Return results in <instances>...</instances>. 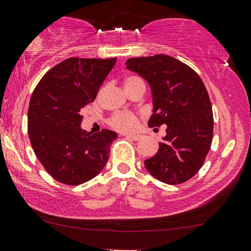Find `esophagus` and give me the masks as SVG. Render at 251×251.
Returning a JSON list of instances; mask_svg holds the SVG:
<instances>
[{
  "label": "esophagus",
  "instance_id": "esophagus-1",
  "mask_svg": "<svg viewBox=\"0 0 251 251\" xmlns=\"http://www.w3.org/2000/svg\"><path fill=\"white\" fill-rule=\"evenodd\" d=\"M127 137L132 138L134 141H140L142 138V135H138V134H128V135H126Z\"/></svg>",
  "mask_w": 251,
  "mask_h": 251
}]
</instances>
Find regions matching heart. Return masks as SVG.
Here are the masks:
<instances>
[{
    "label": "heart",
    "instance_id": "1",
    "mask_svg": "<svg viewBox=\"0 0 251 251\" xmlns=\"http://www.w3.org/2000/svg\"><path fill=\"white\" fill-rule=\"evenodd\" d=\"M124 87L126 91H129L135 88L145 89V84L141 77L129 75L125 77ZM109 125L114 129L121 130V132H129L137 126V117L132 113H117L110 117Z\"/></svg>",
    "mask_w": 251,
    "mask_h": 251
}]
</instances>
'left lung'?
Instances as JSON below:
<instances>
[{
	"label": "left lung",
	"mask_w": 251,
	"mask_h": 251,
	"mask_svg": "<svg viewBox=\"0 0 251 251\" xmlns=\"http://www.w3.org/2000/svg\"><path fill=\"white\" fill-rule=\"evenodd\" d=\"M126 67L151 88L149 126L167 125V135L145 168L164 184L189 180L203 166L213 137L212 104L203 81L185 63L162 54L129 58Z\"/></svg>",
	"instance_id": "obj_1"
}]
</instances>
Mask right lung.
I'll return each mask as SVG.
<instances>
[{"label": "right lung", "instance_id": "add662e5", "mask_svg": "<svg viewBox=\"0 0 251 251\" xmlns=\"http://www.w3.org/2000/svg\"><path fill=\"white\" fill-rule=\"evenodd\" d=\"M117 58H67L45 74L28 109L31 147L45 170L62 184L95 178L109 159L113 130L91 134L81 128L82 108L96 99Z\"/></svg>", "mask_w": 251, "mask_h": 251}]
</instances>
